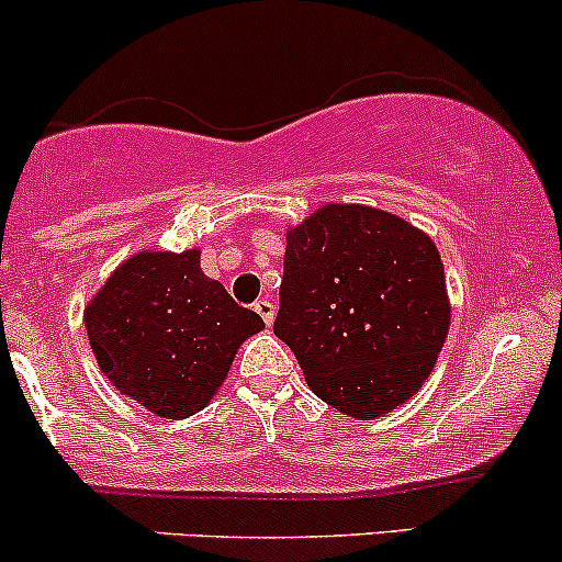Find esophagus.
Segmentation results:
<instances>
[{"label": "esophagus", "instance_id": "obj_1", "mask_svg": "<svg viewBox=\"0 0 562 562\" xmlns=\"http://www.w3.org/2000/svg\"><path fill=\"white\" fill-rule=\"evenodd\" d=\"M255 313L257 315H260V318L265 321V324H273V315H276V307H273V302H270V300H257L255 302Z\"/></svg>", "mask_w": 562, "mask_h": 562}]
</instances>
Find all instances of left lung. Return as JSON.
Here are the masks:
<instances>
[{
  "label": "left lung",
  "instance_id": "obj_1",
  "mask_svg": "<svg viewBox=\"0 0 562 562\" xmlns=\"http://www.w3.org/2000/svg\"><path fill=\"white\" fill-rule=\"evenodd\" d=\"M449 318L438 249L406 220L331 204L289 231L273 331L342 414L374 419L412 398Z\"/></svg>",
  "mask_w": 562,
  "mask_h": 562
}]
</instances>
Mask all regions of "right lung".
I'll return each mask as SVG.
<instances>
[{"instance_id":"add662e5","label":"right lung","mask_w":562,"mask_h":562,"mask_svg":"<svg viewBox=\"0 0 562 562\" xmlns=\"http://www.w3.org/2000/svg\"><path fill=\"white\" fill-rule=\"evenodd\" d=\"M85 324L103 374L169 419L201 412L238 345L265 326L201 273L196 249L135 255L90 302Z\"/></svg>"}]
</instances>
